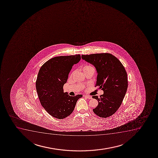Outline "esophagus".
I'll list each match as a JSON object with an SVG mask.
<instances>
[{"label": "esophagus", "mask_w": 158, "mask_h": 158, "mask_svg": "<svg viewBox=\"0 0 158 158\" xmlns=\"http://www.w3.org/2000/svg\"><path fill=\"white\" fill-rule=\"evenodd\" d=\"M84 97H85L86 98L89 99H92V97L90 96H88V95H84Z\"/></svg>", "instance_id": "esophagus-1"}]
</instances>
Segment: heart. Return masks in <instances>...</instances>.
<instances>
[{
	"instance_id": "b5f03b06",
	"label": "heart",
	"mask_w": 158,
	"mask_h": 158,
	"mask_svg": "<svg viewBox=\"0 0 158 158\" xmlns=\"http://www.w3.org/2000/svg\"><path fill=\"white\" fill-rule=\"evenodd\" d=\"M90 68H93L92 66H91V65H85L84 68H83V70L86 69H90Z\"/></svg>"
}]
</instances>
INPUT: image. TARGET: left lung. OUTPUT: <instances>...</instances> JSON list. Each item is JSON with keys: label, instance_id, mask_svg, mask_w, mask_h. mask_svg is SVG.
<instances>
[{"label": "left lung", "instance_id": "left-lung-1", "mask_svg": "<svg viewBox=\"0 0 158 158\" xmlns=\"http://www.w3.org/2000/svg\"><path fill=\"white\" fill-rule=\"evenodd\" d=\"M81 58L95 67L97 73L96 86L104 91L99 98L93 96V98L98 102L93 111L99 117H110L121 106L127 89V76L124 67L110 53L82 55Z\"/></svg>", "mask_w": 158, "mask_h": 158}]
</instances>
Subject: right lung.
<instances>
[{
	"label": "right lung",
	"mask_w": 158,
	"mask_h": 158,
	"mask_svg": "<svg viewBox=\"0 0 158 158\" xmlns=\"http://www.w3.org/2000/svg\"><path fill=\"white\" fill-rule=\"evenodd\" d=\"M80 59L79 54L56 56L46 62L40 69L36 81L37 95L42 106L54 118L69 116L77 100L82 96H70L63 89L73 65Z\"/></svg>",
	"instance_id": "add662e5"
}]
</instances>
